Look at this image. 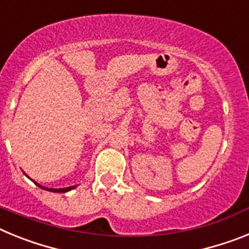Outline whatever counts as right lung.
Segmentation results:
<instances>
[{
    "mask_svg": "<svg viewBox=\"0 0 249 249\" xmlns=\"http://www.w3.org/2000/svg\"><path fill=\"white\" fill-rule=\"evenodd\" d=\"M36 183V182H35ZM37 186L39 187V188H42V190H46V191H51V192H57V193H65V192H68V191L73 190L74 186H71V187H67V188H61V190H54V188H45V187L39 186L38 183H36Z\"/></svg>",
    "mask_w": 249,
    "mask_h": 249,
    "instance_id": "add662e5",
    "label": "right lung"
}]
</instances>
